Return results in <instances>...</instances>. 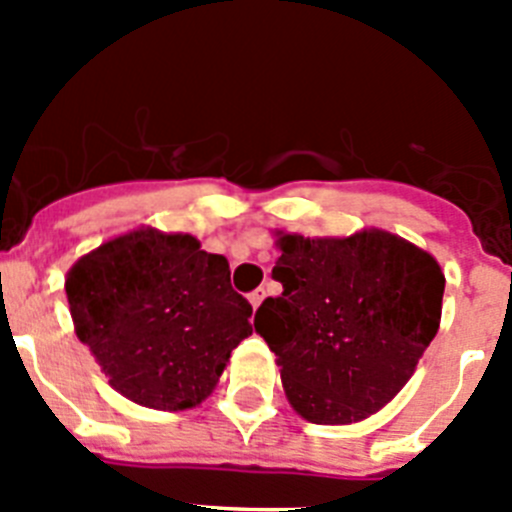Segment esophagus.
<instances>
[{"instance_id":"34e87169","label":"esophagus","mask_w":512,"mask_h":512,"mask_svg":"<svg viewBox=\"0 0 512 512\" xmlns=\"http://www.w3.org/2000/svg\"><path fill=\"white\" fill-rule=\"evenodd\" d=\"M264 297H266V292H264V289H253L251 295H248V302H251V307H253V310H256V307H259L261 302H264Z\"/></svg>"}]
</instances>
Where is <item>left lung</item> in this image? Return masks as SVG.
Listing matches in <instances>:
<instances>
[{
  "label": "left lung",
  "instance_id": "1",
  "mask_svg": "<svg viewBox=\"0 0 512 512\" xmlns=\"http://www.w3.org/2000/svg\"><path fill=\"white\" fill-rule=\"evenodd\" d=\"M279 297L256 310V333L277 354L300 418L366 420L413 377L436 338L446 277L431 253L390 230L305 238L274 230Z\"/></svg>",
  "mask_w": 512,
  "mask_h": 512
}]
</instances>
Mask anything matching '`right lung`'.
Returning a JSON list of instances; mask_svg holds the SVG:
<instances>
[{
    "label": "right lung",
    "instance_id": "1",
    "mask_svg": "<svg viewBox=\"0 0 512 512\" xmlns=\"http://www.w3.org/2000/svg\"><path fill=\"white\" fill-rule=\"evenodd\" d=\"M76 338L112 390L153 410L197 408L230 351L253 333V307L220 253L189 233L143 225L84 253L66 274Z\"/></svg>",
    "mask_w": 512,
    "mask_h": 512
}]
</instances>
